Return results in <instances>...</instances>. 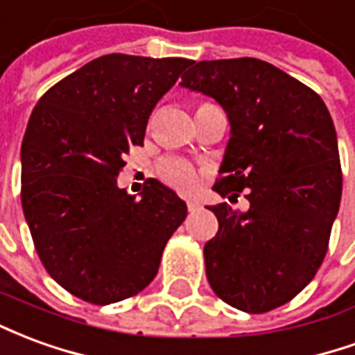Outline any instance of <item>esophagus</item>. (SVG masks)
<instances>
[{
    "label": "esophagus",
    "instance_id": "obj_1",
    "mask_svg": "<svg viewBox=\"0 0 355 355\" xmlns=\"http://www.w3.org/2000/svg\"><path fill=\"white\" fill-rule=\"evenodd\" d=\"M186 207H188V211H190V213H193V211H200L201 201L198 200V198H190V200H186Z\"/></svg>",
    "mask_w": 355,
    "mask_h": 355
}]
</instances>
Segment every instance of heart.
<instances>
[{
  "instance_id": "heart-1",
  "label": "heart",
  "mask_w": 355,
  "mask_h": 355,
  "mask_svg": "<svg viewBox=\"0 0 355 355\" xmlns=\"http://www.w3.org/2000/svg\"><path fill=\"white\" fill-rule=\"evenodd\" d=\"M157 175L165 184L177 188L180 192H190L198 184L196 165L182 157H167L157 165Z\"/></svg>"
}]
</instances>
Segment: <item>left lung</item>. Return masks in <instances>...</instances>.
I'll return each mask as SVG.
<instances>
[{
	"instance_id": "8db88e82",
	"label": "left lung",
	"mask_w": 355,
	"mask_h": 355,
	"mask_svg": "<svg viewBox=\"0 0 355 355\" xmlns=\"http://www.w3.org/2000/svg\"><path fill=\"white\" fill-rule=\"evenodd\" d=\"M182 87L215 98L230 140L213 190L247 192L249 211L209 207L218 232L203 249L211 289L249 313L289 302L312 282L329 247L343 171L321 96L259 58L192 62Z\"/></svg>"
}]
</instances>
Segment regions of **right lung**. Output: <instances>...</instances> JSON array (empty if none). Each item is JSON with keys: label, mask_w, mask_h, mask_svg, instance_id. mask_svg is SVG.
I'll return each mask as SVG.
<instances>
[{"label": "right lung", "mask_w": 355, "mask_h": 355, "mask_svg": "<svg viewBox=\"0 0 355 355\" xmlns=\"http://www.w3.org/2000/svg\"><path fill=\"white\" fill-rule=\"evenodd\" d=\"M188 58L104 55L43 94L20 148L22 209L45 270L73 297L112 304L157 274L186 203L150 178L117 188L123 155L142 146L148 117Z\"/></svg>", "instance_id": "1"}]
</instances>
